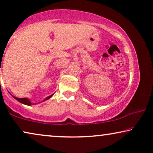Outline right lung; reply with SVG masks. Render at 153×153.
Returning <instances> with one entry per match:
<instances>
[{"label": "right lung", "instance_id": "add662e5", "mask_svg": "<svg viewBox=\"0 0 153 153\" xmlns=\"http://www.w3.org/2000/svg\"><path fill=\"white\" fill-rule=\"evenodd\" d=\"M52 96H53V95H51L49 96V97H47L45 100H44V101H45V100L49 99V98L51 97ZM12 97H13L14 98H15V99L17 100V101H19V102H21V103H22V104H26V105H28V106H30L31 104H32V103H31V102L28 100V99H27V98H17V97H14V96H12Z\"/></svg>", "mask_w": 153, "mask_h": 153}]
</instances>
